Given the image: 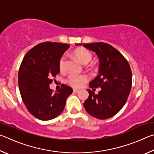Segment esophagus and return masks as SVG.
Returning <instances> with one entry per match:
<instances>
[{
	"label": "esophagus",
	"mask_w": 154,
	"mask_h": 154,
	"mask_svg": "<svg viewBox=\"0 0 154 154\" xmlns=\"http://www.w3.org/2000/svg\"><path fill=\"white\" fill-rule=\"evenodd\" d=\"M73 92H75V93H78L79 92V90H76V89H74L73 90Z\"/></svg>",
	"instance_id": "34e87169"
}]
</instances>
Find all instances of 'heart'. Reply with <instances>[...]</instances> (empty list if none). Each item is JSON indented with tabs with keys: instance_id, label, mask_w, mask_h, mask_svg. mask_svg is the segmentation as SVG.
Returning a JSON list of instances; mask_svg holds the SVG:
<instances>
[{
	"instance_id": "obj_1",
	"label": "heart",
	"mask_w": 154,
	"mask_h": 154,
	"mask_svg": "<svg viewBox=\"0 0 154 154\" xmlns=\"http://www.w3.org/2000/svg\"><path fill=\"white\" fill-rule=\"evenodd\" d=\"M74 55L79 59L83 64H87L92 60V54L91 52L85 48H79L74 51ZM66 56H62L59 61V69L61 72L66 70ZM90 77L87 75H77L74 73L70 74L67 77L66 82L75 88H82L85 83L88 82Z\"/></svg>"
}]
</instances>
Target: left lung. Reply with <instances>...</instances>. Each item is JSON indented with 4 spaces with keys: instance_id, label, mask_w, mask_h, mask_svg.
Instances as JSON below:
<instances>
[{
    "instance_id": "obj_1",
    "label": "left lung",
    "mask_w": 154,
    "mask_h": 154,
    "mask_svg": "<svg viewBox=\"0 0 154 154\" xmlns=\"http://www.w3.org/2000/svg\"><path fill=\"white\" fill-rule=\"evenodd\" d=\"M83 46L95 52L99 58V74L90 83V87L93 90L101 88L98 94L88 90L89 97L83 106L90 116L96 118H111L126 104L131 90L130 64L120 52L108 43H85Z\"/></svg>"
}]
</instances>
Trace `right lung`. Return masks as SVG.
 <instances>
[{"instance_id": "right-lung-1", "label": "right lung", "mask_w": 154, "mask_h": 154, "mask_svg": "<svg viewBox=\"0 0 154 154\" xmlns=\"http://www.w3.org/2000/svg\"><path fill=\"white\" fill-rule=\"evenodd\" d=\"M69 48L66 43H39L27 52L20 64L18 85L22 100L28 111L41 120L58 117L72 92L64 84L55 93L49 87L59 73L60 59Z\"/></svg>"}]
</instances>
